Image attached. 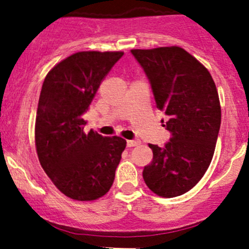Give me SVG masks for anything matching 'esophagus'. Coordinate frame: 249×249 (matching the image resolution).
I'll return each mask as SVG.
<instances>
[{
  "instance_id": "esophagus-1",
  "label": "esophagus",
  "mask_w": 249,
  "mask_h": 249,
  "mask_svg": "<svg viewBox=\"0 0 249 249\" xmlns=\"http://www.w3.org/2000/svg\"><path fill=\"white\" fill-rule=\"evenodd\" d=\"M140 143H141V141H140L139 139H135V140H127V141H126L127 147H135V146H139Z\"/></svg>"
}]
</instances>
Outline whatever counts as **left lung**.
<instances>
[{
	"label": "left lung",
	"instance_id": "left-lung-1",
	"mask_svg": "<svg viewBox=\"0 0 249 249\" xmlns=\"http://www.w3.org/2000/svg\"><path fill=\"white\" fill-rule=\"evenodd\" d=\"M131 54L143 69L157 108L168 118L163 126L170 132L163 147L149 144L153 159L142 176L158 196H180L196 186L213 158L221 123L215 84L181 47L131 50Z\"/></svg>",
	"mask_w": 249,
	"mask_h": 249
}]
</instances>
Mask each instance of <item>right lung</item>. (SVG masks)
I'll return each instance as SVG.
<instances>
[{
	"instance_id": "1",
	"label": "right lung",
	"mask_w": 249,
	"mask_h": 249,
	"mask_svg": "<svg viewBox=\"0 0 249 249\" xmlns=\"http://www.w3.org/2000/svg\"><path fill=\"white\" fill-rule=\"evenodd\" d=\"M123 52H78L58 63L42 84L35 124L38 160L60 192L93 201L112 187L126 141L84 132L83 115Z\"/></svg>"
}]
</instances>
